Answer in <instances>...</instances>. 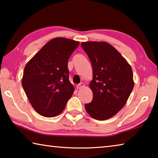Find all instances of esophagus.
<instances>
[{"instance_id":"obj_1","label":"esophagus","mask_w":158,"mask_h":158,"mask_svg":"<svg viewBox=\"0 0 158 158\" xmlns=\"http://www.w3.org/2000/svg\"><path fill=\"white\" fill-rule=\"evenodd\" d=\"M85 86V85L84 83H80V84H79L78 85H77V89H82V88H84Z\"/></svg>"}]
</instances>
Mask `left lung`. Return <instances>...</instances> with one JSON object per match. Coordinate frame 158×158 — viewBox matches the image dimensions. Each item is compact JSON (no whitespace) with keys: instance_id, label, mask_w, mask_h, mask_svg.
I'll use <instances>...</instances> for the list:
<instances>
[{"instance_id":"8db88e82","label":"left lung","mask_w":158,"mask_h":158,"mask_svg":"<svg viewBox=\"0 0 158 158\" xmlns=\"http://www.w3.org/2000/svg\"><path fill=\"white\" fill-rule=\"evenodd\" d=\"M81 45L93 68L89 87L93 98L91 102L85 104V109L96 120L110 118L123 107L132 91V68L107 42H85Z\"/></svg>"}]
</instances>
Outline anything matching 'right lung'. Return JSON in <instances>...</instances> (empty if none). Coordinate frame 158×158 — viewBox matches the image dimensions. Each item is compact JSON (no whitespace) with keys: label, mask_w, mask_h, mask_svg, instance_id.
<instances>
[{"label":"right lung","mask_w":158,"mask_h":158,"mask_svg":"<svg viewBox=\"0 0 158 158\" xmlns=\"http://www.w3.org/2000/svg\"><path fill=\"white\" fill-rule=\"evenodd\" d=\"M77 41L56 37L48 42L25 66L22 86L32 106L44 117L59 115L74 93L68 62Z\"/></svg>","instance_id":"1"}]
</instances>
